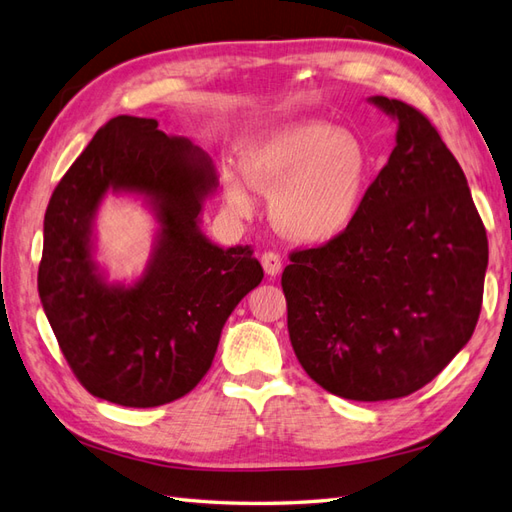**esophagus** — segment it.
Returning a JSON list of instances; mask_svg holds the SVG:
<instances>
[{
    "label": "esophagus",
    "instance_id": "obj_1",
    "mask_svg": "<svg viewBox=\"0 0 512 512\" xmlns=\"http://www.w3.org/2000/svg\"><path fill=\"white\" fill-rule=\"evenodd\" d=\"M260 263H263V267H265V274H267V276L276 278V276L280 274V269H282V258H280L276 252H265V254H263V258H260Z\"/></svg>",
    "mask_w": 512,
    "mask_h": 512
}]
</instances>
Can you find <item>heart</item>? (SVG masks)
<instances>
[{
    "label": "heart",
    "instance_id": "heart-1",
    "mask_svg": "<svg viewBox=\"0 0 512 512\" xmlns=\"http://www.w3.org/2000/svg\"><path fill=\"white\" fill-rule=\"evenodd\" d=\"M241 173L252 188L271 192V219L282 234L298 243H326L355 223L366 197L370 157L350 131L300 120L247 140ZM244 182L236 173L223 175L225 199L241 214L252 208Z\"/></svg>",
    "mask_w": 512,
    "mask_h": 512
}]
</instances>
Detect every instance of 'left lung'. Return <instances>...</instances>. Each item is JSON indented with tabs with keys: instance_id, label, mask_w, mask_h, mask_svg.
Wrapping results in <instances>:
<instances>
[{
	"instance_id": "1",
	"label": "left lung",
	"mask_w": 512,
	"mask_h": 512,
	"mask_svg": "<svg viewBox=\"0 0 512 512\" xmlns=\"http://www.w3.org/2000/svg\"><path fill=\"white\" fill-rule=\"evenodd\" d=\"M396 120V146L348 230L291 254L282 271L295 357L350 401L412 394L478 324L486 230L462 168L418 109L368 98Z\"/></svg>"
}]
</instances>
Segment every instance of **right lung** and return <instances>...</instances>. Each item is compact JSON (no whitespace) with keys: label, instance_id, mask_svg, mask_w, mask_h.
<instances>
[{"label":"right lung","instance_id":"1","mask_svg":"<svg viewBox=\"0 0 512 512\" xmlns=\"http://www.w3.org/2000/svg\"><path fill=\"white\" fill-rule=\"evenodd\" d=\"M219 186L210 155L168 138L153 118L118 116L67 170L45 210L39 298L76 379L98 399L157 407L188 394L212 366L236 304L263 280L249 245L201 232ZM112 194L145 201L154 252L131 286L95 263V214Z\"/></svg>","mask_w":512,"mask_h":512}]
</instances>
